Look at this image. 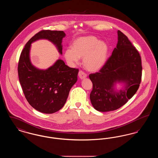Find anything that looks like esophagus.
<instances>
[{
  "label": "esophagus",
  "instance_id": "esophagus-1",
  "mask_svg": "<svg viewBox=\"0 0 158 158\" xmlns=\"http://www.w3.org/2000/svg\"><path fill=\"white\" fill-rule=\"evenodd\" d=\"M78 76H79V77H80V79H84V78L86 77L87 75H86L84 72H83L82 70H80V71L79 72V73H78Z\"/></svg>",
  "mask_w": 158,
  "mask_h": 158
}]
</instances>
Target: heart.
<instances>
[{"mask_svg":"<svg viewBox=\"0 0 158 158\" xmlns=\"http://www.w3.org/2000/svg\"><path fill=\"white\" fill-rule=\"evenodd\" d=\"M108 47L105 42L99 41L94 36L77 38L73 42L72 48L64 52V57L70 64H77L83 58V63L88 70L96 72L106 63Z\"/></svg>","mask_w":158,"mask_h":158,"instance_id":"1","label":"heart"}]
</instances>
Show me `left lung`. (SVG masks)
<instances>
[{"label": "left lung", "instance_id": "8db88e82", "mask_svg": "<svg viewBox=\"0 0 158 158\" xmlns=\"http://www.w3.org/2000/svg\"><path fill=\"white\" fill-rule=\"evenodd\" d=\"M117 33L118 43L111 56L98 72L89 75L93 84L91 104L101 112L114 111L126 104L138 90L142 80L140 54L126 35L120 30ZM117 82L125 83V89L114 90Z\"/></svg>", "mask_w": 158, "mask_h": 158}]
</instances>
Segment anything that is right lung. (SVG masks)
<instances>
[{
    "label": "right lung",
    "mask_w": 158,
    "mask_h": 158,
    "mask_svg": "<svg viewBox=\"0 0 158 158\" xmlns=\"http://www.w3.org/2000/svg\"><path fill=\"white\" fill-rule=\"evenodd\" d=\"M65 35L63 31H41L27 42L19 57L18 72L23 92L28 103L41 113L52 114L63 108L77 80L79 69L69 68L61 59L46 70L38 69L31 63V45L38 40L47 39L61 54L62 39Z\"/></svg>",
    "instance_id": "add662e5"
}]
</instances>
